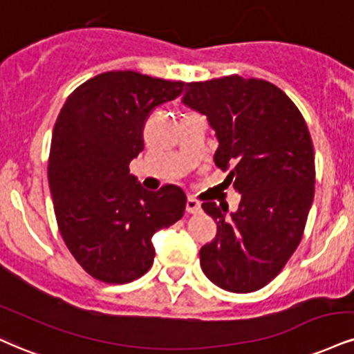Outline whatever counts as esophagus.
<instances>
[{"label":"esophagus","mask_w":354,"mask_h":354,"mask_svg":"<svg viewBox=\"0 0 354 354\" xmlns=\"http://www.w3.org/2000/svg\"><path fill=\"white\" fill-rule=\"evenodd\" d=\"M186 211L189 214H198V212H201V203L196 201L194 198H188V201H186Z\"/></svg>","instance_id":"esophagus-1"}]
</instances>
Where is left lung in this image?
<instances>
[{
  "label": "left lung",
  "instance_id": "left-lung-1",
  "mask_svg": "<svg viewBox=\"0 0 354 354\" xmlns=\"http://www.w3.org/2000/svg\"><path fill=\"white\" fill-rule=\"evenodd\" d=\"M186 107L206 115L214 163L241 194L236 212L203 209L218 234L199 250L203 272L227 292L249 293L279 275L299 247L315 194V153L300 110L274 84L239 75L186 84Z\"/></svg>",
  "mask_w": 354,
  "mask_h": 354
}]
</instances>
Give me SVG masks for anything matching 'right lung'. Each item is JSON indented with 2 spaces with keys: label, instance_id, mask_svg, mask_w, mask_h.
I'll return each mask as SVG.
<instances>
[{
  "label": "right lung",
  "instance_id": "1",
  "mask_svg": "<svg viewBox=\"0 0 354 354\" xmlns=\"http://www.w3.org/2000/svg\"><path fill=\"white\" fill-rule=\"evenodd\" d=\"M183 82L133 71L104 72L67 97L53 130L48 178L67 249L93 279L127 283L155 259L151 237L183 218L186 194L174 185L140 186L130 161L143 150V129Z\"/></svg>",
  "mask_w": 354,
  "mask_h": 354
}]
</instances>
